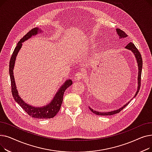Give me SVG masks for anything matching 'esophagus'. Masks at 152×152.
I'll return each instance as SVG.
<instances>
[{
	"label": "esophagus",
	"mask_w": 152,
	"mask_h": 152,
	"mask_svg": "<svg viewBox=\"0 0 152 152\" xmlns=\"http://www.w3.org/2000/svg\"><path fill=\"white\" fill-rule=\"evenodd\" d=\"M83 77H84V75L83 73H81V72H78V73H77L75 76L74 79L75 80L79 81V80H81Z\"/></svg>",
	"instance_id": "1"
}]
</instances>
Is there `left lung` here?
Wrapping results in <instances>:
<instances>
[{"label": "left lung", "instance_id": "obj_1", "mask_svg": "<svg viewBox=\"0 0 152 152\" xmlns=\"http://www.w3.org/2000/svg\"><path fill=\"white\" fill-rule=\"evenodd\" d=\"M116 31L118 34V35L119 36V37L121 38H125L127 36L125 32H124L123 30H121L120 29H116ZM126 49H127L128 50H131L135 55V57L137 58V63H138V66H139V76H138V89H137V91L135 93V95H134V97L136 96L137 95V93L139 92L140 88V85H141V75H142V56L141 54L140 53V52L138 50V49L136 48V47L135 46V45L132 43V42H129L128 44H127L126 47H125ZM129 103V102L126 103V105H124L122 108H120L118 110L113 111H110V112H99V111H96L95 110H93L92 109H91V108H89V109L91 110V111L95 115H101V116H108V115H115L116 114L118 113H119L121 110H123L127 105H128V103Z\"/></svg>", "mask_w": 152, "mask_h": 152}]
</instances>
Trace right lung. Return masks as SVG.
I'll return each mask as SVG.
<instances>
[{"label": "right lung", "mask_w": 152, "mask_h": 152, "mask_svg": "<svg viewBox=\"0 0 152 152\" xmlns=\"http://www.w3.org/2000/svg\"><path fill=\"white\" fill-rule=\"evenodd\" d=\"M41 31L37 28H34L29 31L24 36L20 41L18 42L17 45L15 48L14 51L12 55L10 58V63H9V73L10 77V81H11V87H12V94L13 95V97L15 100L17 102L20 106L25 110L26 112L31 117L39 118V119H46V118H53L58 113L59 111L61 103L63 102V94L65 90L69 87L72 84L71 80H67L64 84V85L61 87V88L58 91V92L55 95L53 100L51 102L50 104L46 105L45 107L41 108H36L34 107H31L29 105L25 102H24L20 97L18 95V91L17 90V87L15 86V79L13 77V69L14 68L15 61L16 58V56L17 55V53L20 49L22 45V42H24L32 36L36 35L38 33V31Z\"/></svg>", "instance_id": "1"}]
</instances>
